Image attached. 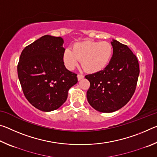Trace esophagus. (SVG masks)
Masks as SVG:
<instances>
[{"label":"esophagus","mask_w":157,"mask_h":157,"mask_svg":"<svg viewBox=\"0 0 157 157\" xmlns=\"http://www.w3.org/2000/svg\"><path fill=\"white\" fill-rule=\"evenodd\" d=\"M83 78H84L83 75H79V74H78V80H81V79H83Z\"/></svg>","instance_id":"obj_1"}]
</instances>
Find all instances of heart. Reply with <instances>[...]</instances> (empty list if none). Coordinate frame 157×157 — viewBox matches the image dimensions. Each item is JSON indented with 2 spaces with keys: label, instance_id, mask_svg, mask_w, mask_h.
Instances as JSON below:
<instances>
[{
  "label": "heart",
  "instance_id": "heart-1",
  "mask_svg": "<svg viewBox=\"0 0 157 157\" xmlns=\"http://www.w3.org/2000/svg\"><path fill=\"white\" fill-rule=\"evenodd\" d=\"M113 47L107 41H84L75 44L73 50L66 48L63 53V60L68 70H73L82 61L83 68L89 73L103 70L110 62Z\"/></svg>",
  "mask_w": 157,
  "mask_h": 157
}]
</instances>
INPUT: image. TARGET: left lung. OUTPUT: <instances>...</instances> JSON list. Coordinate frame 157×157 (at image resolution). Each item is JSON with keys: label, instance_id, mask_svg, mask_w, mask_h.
I'll list each match as a JSON object with an SVG mask.
<instances>
[{"label": "left lung", "instance_id": "8db88e82", "mask_svg": "<svg viewBox=\"0 0 157 157\" xmlns=\"http://www.w3.org/2000/svg\"><path fill=\"white\" fill-rule=\"evenodd\" d=\"M110 62L100 72L85 76L90 82L86 93L89 105L100 112L120 109L131 99L140 70L136 55L127 46L113 39Z\"/></svg>", "mask_w": 157, "mask_h": 157}]
</instances>
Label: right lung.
<instances>
[{"label":"right lung","mask_w":157,"mask_h":157,"mask_svg":"<svg viewBox=\"0 0 157 157\" xmlns=\"http://www.w3.org/2000/svg\"><path fill=\"white\" fill-rule=\"evenodd\" d=\"M63 39L44 35L23 50L18 77L29 102L42 111H54L66 102L68 92L78 82L77 74L66 68Z\"/></svg>","instance_id":"1"}]
</instances>
